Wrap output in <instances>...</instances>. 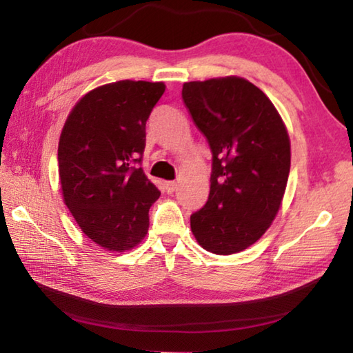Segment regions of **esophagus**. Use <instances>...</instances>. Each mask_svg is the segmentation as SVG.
<instances>
[{"label": "esophagus", "mask_w": 353, "mask_h": 353, "mask_svg": "<svg viewBox=\"0 0 353 353\" xmlns=\"http://www.w3.org/2000/svg\"><path fill=\"white\" fill-rule=\"evenodd\" d=\"M176 188H177V182H174V181H171V182H166V183H165V190L168 191L170 194H171V193H174Z\"/></svg>", "instance_id": "esophagus-1"}]
</instances>
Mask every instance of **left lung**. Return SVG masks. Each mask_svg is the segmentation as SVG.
<instances>
[{
	"instance_id": "obj_1",
	"label": "left lung",
	"mask_w": 353,
	"mask_h": 353,
	"mask_svg": "<svg viewBox=\"0 0 353 353\" xmlns=\"http://www.w3.org/2000/svg\"><path fill=\"white\" fill-rule=\"evenodd\" d=\"M182 99L212 149L210 194L191 214L208 252L230 255L260 240L282 207L290 135L271 99L244 77L185 82Z\"/></svg>"
}]
</instances>
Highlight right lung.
Listing matches in <instances>:
<instances>
[{
  "label": "right lung",
  "instance_id": "obj_1",
  "mask_svg": "<svg viewBox=\"0 0 353 353\" xmlns=\"http://www.w3.org/2000/svg\"><path fill=\"white\" fill-rule=\"evenodd\" d=\"M163 82L117 81L77 101L59 140V181L77 225L112 252L146 236L149 208L160 191L140 168L146 121Z\"/></svg>",
  "mask_w": 353,
  "mask_h": 353
}]
</instances>
